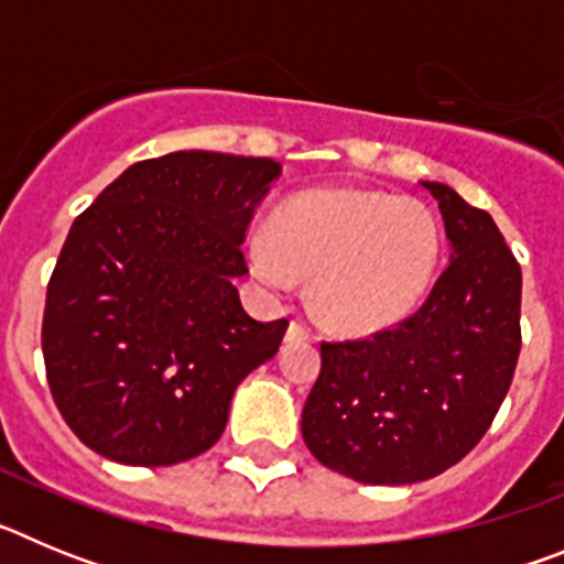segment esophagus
<instances>
[{"label":"esophagus","instance_id":"obj_1","mask_svg":"<svg viewBox=\"0 0 564 564\" xmlns=\"http://www.w3.org/2000/svg\"><path fill=\"white\" fill-rule=\"evenodd\" d=\"M311 338V330L305 325H299V322H291L285 333V341H307Z\"/></svg>","mask_w":564,"mask_h":564}]
</instances>
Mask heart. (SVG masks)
Here are the masks:
<instances>
[{
	"instance_id": "1",
	"label": "heart",
	"mask_w": 564,
	"mask_h": 564,
	"mask_svg": "<svg viewBox=\"0 0 564 564\" xmlns=\"http://www.w3.org/2000/svg\"><path fill=\"white\" fill-rule=\"evenodd\" d=\"M443 228L430 206L358 188H311L273 212L271 228L246 239L251 276L285 293L311 276V305L350 336L387 330L430 291Z\"/></svg>"
}]
</instances>
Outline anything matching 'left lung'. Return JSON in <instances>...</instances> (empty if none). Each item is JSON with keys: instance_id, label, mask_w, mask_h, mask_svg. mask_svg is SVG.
<instances>
[{"instance_id": "1", "label": "left lung", "mask_w": 564, "mask_h": 564, "mask_svg": "<svg viewBox=\"0 0 564 564\" xmlns=\"http://www.w3.org/2000/svg\"><path fill=\"white\" fill-rule=\"evenodd\" d=\"M452 246L430 299L358 341H322L302 437L322 466L370 486L437 477L495 421L520 356L522 271L491 214L423 181Z\"/></svg>"}]
</instances>
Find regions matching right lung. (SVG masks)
Returning a JSON list of instances; mask_svg holds the SVG:
<instances>
[{
	"mask_svg": "<svg viewBox=\"0 0 564 564\" xmlns=\"http://www.w3.org/2000/svg\"><path fill=\"white\" fill-rule=\"evenodd\" d=\"M271 158L172 152L129 166L73 223L42 322L47 383L84 446L127 466L212 449L242 378L276 356L234 279Z\"/></svg>",
	"mask_w": 564,
	"mask_h": 564,
	"instance_id": "obj_1",
	"label": "right lung"
}]
</instances>
